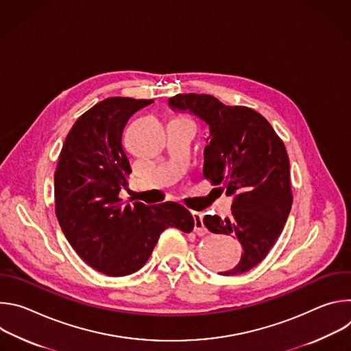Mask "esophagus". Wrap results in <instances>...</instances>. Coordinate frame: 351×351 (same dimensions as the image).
I'll return each mask as SVG.
<instances>
[{
    "mask_svg": "<svg viewBox=\"0 0 351 351\" xmlns=\"http://www.w3.org/2000/svg\"><path fill=\"white\" fill-rule=\"evenodd\" d=\"M203 218L204 215L202 213H193V219H194V232L198 234V236H204L208 233L207 228L204 226V222H203Z\"/></svg>",
    "mask_w": 351,
    "mask_h": 351,
    "instance_id": "1",
    "label": "esophagus"
}]
</instances>
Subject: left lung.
Segmentation results:
<instances>
[{
  "instance_id": "1",
  "label": "left lung",
  "mask_w": 351,
  "mask_h": 351,
  "mask_svg": "<svg viewBox=\"0 0 351 351\" xmlns=\"http://www.w3.org/2000/svg\"><path fill=\"white\" fill-rule=\"evenodd\" d=\"M172 110L189 111L210 126L204 176L233 197L230 218L206 215L213 233L232 234L241 247L239 264L221 275H240L258 265L280 236L293 194L286 147L269 122L247 107L222 104L210 94H176Z\"/></svg>"
}]
</instances>
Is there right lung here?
<instances>
[{
    "label": "right lung",
    "instance_id": "add662e5",
    "mask_svg": "<svg viewBox=\"0 0 351 351\" xmlns=\"http://www.w3.org/2000/svg\"><path fill=\"white\" fill-rule=\"evenodd\" d=\"M153 99L110 97L86 111L69 130L54 175L56 214L79 257L108 276L138 271L167 228L189 233L191 214L179 203H122L132 172L122 145L129 118Z\"/></svg>",
    "mask_w": 351,
    "mask_h": 351
}]
</instances>
